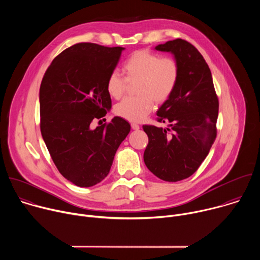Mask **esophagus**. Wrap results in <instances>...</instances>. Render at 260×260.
Returning a JSON list of instances; mask_svg holds the SVG:
<instances>
[{"instance_id":"34e87169","label":"esophagus","mask_w":260,"mask_h":260,"mask_svg":"<svg viewBox=\"0 0 260 260\" xmlns=\"http://www.w3.org/2000/svg\"><path fill=\"white\" fill-rule=\"evenodd\" d=\"M131 125H132V128H133L134 131H138V129H140V125H139V124H137V123H135V122H133Z\"/></svg>"}]
</instances>
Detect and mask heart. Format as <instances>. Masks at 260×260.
<instances>
[{
	"label": "heart",
	"mask_w": 260,
	"mask_h": 260,
	"mask_svg": "<svg viewBox=\"0 0 260 260\" xmlns=\"http://www.w3.org/2000/svg\"><path fill=\"white\" fill-rule=\"evenodd\" d=\"M125 77L117 71L108 76L106 88L110 96L120 99L135 84L137 96L126 98L115 106V113L128 121H142L151 113L156 104L166 103L175 91L179 77L180 67L173 57H160L147 50L134 52L124 62Z\"/></svg>",
	"instance_id": "heart-1"
}]
</instances>
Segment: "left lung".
Listing matches in <instances>:
<instances>
[{
    "label": "left lung",
    "mask_w": 260,
    "mask_h": 260,
    "mask_svg": "<svg viewBox=\"0 0 260 260\" xmlns=\"http://www.w3.org/2000/svg\"><path fill=\"white\" fill-rule=\"evenodd\" d=\"M155 49L175 55L180 77L156 113V120L171 127L143 125L148 136L144 161L159 179L177 182L194 174L207 157L217 136L219 101L210 68L191 43L176 39Z\"/></svg>",
    "instance_id": "left-lung-1"
}]
</instances>
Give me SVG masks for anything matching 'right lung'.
Masks as SVG:
<instances>
[{
  "label": "right lung",
  "instance_id": "1",
  "mask_svg": "<svg viewBox=\"0 0 260 260\" xmlns=\"http://www.w3.org/2000/svg\"><path fill=\"white\" fill-rule=\"evenodd\" d=\"M123 49L88 42L74 44L52 60L41 82L43 140L58 172L79 187L93 186L107 177L131 131L121 117L95 128L91 125L112 106L106 82Z\"/></svg>",
  "mask_w": 260,
  "mask_h": 260
}]
</instances>
